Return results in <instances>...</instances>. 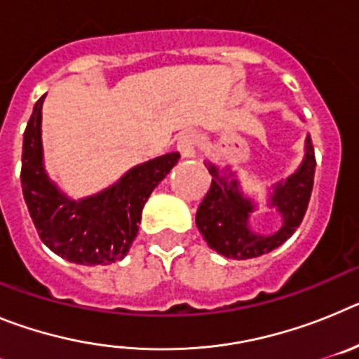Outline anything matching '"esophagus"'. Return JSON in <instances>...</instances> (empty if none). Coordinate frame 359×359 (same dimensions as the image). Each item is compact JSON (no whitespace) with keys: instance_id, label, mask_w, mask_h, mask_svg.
<instances>
[{"instance_id":"34e87169","label":"esophagus","mask_w":359,"mask_h":359,"mask_svg":"<svg viewBox=\"0 0 359 359\" xmlns=\"http://www.w3.org/2000/svg\"><path fill=\"white\" fill-rule=\"evenodd\" d=\"M196 145H198V133L196 131H183L177 135L176 147L183 158L196 156Z\"/></svg>"}]
</instances>
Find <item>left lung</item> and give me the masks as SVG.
<instances>
[{"mask_svg":"<svg viewBox=\"0 0 359 359\" xmlns=\"http://www.w3.org/2000/svg\"><path fill=\"white\" fill-rule=\"evenodd\" d=\"M212 174V185L196 214L201 236L212 250L237 261L255 259L278 248L294 233L311 199L315 182V149L311 136H306L304 158L293 174L271 185L266 205L275 208L282 223L273 233H257L250 226V217L259 208V203L246 196L241 189L237 174L226 167L221 170L217 165L205 161Z\"/></svg>","mask_w":359,"mask_h":359,"instance_id":"8db88e82","label":"left lung"}]
</instances>
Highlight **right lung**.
I'll return each instance as SVG.
<instances>
[{
    "mask_svg": "<svg viewBox=\"0 0 359 359\" xmlns=\"http://www.w3.org/2000/svg\"><path fill=\"white\" fill-rule=\"evenodd\" d=\"M44 97L32 111L23 135L21 187L36 230L53 253L82 266L111 264L128 255L138 233L145 201L174 165L180 152L152 158L88 198L72 199L44 169L41 118Z\"/></svg>",
    "mask_w": 359,
    "mask_h": 359,
    "instance_id": "1",
    "label": "right lung"
}]
</instances>
